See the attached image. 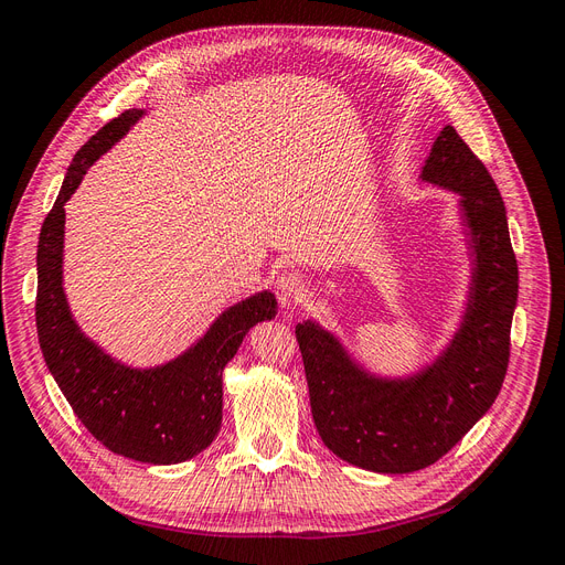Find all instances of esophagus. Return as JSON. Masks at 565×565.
<instances>
[{
    "label": "esophagus",
    "mask_w": 565,
    "mask_h": 565,
    "mask_svg": "<svg viewBox=\"0 0 565 565\" xmlns=\"http://www.w3.org/2000/svg\"><path fill=\"white\" fill-rule=\"evenodd\" d=\"M276 297L282 309H297L306 299V282L295 270H285L276 280Z\"/></svg>",
    "instance_id": "34e87169"
}]
</instances>
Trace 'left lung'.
<instances>
[{
  "label": "left lung",
  "mask_w": 565,
  "mask_h": 565,
  "mask_svg": "<svg viewBox=\"0 0 565 565\" xmlns=\"http://www.w3.org/2000/svg\"><path fill=\"white\" fill-rule=\"evenodd\" d=\"M419 179L459 195L471 262L465 311L446 349L413 374L384 377L318 320L295 330L322 443L339 459L377 473L434 465L488 413L507 374L519 299L502 195L455 127L436 136Z\"/></svg>",
  "instance_id": "1"
}]
</instances>
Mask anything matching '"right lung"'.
<instances>
[{
	"label": "right lung",
	"mask_w": 565,
	"mask_h": 565,
	"mask_svg": "<svg viewBox=\"0 0 565 565\" xmlns=\"http://www.w3.org/2000/svg\"><path fill=\"white\" fill-rule=\"evenodd\" d=\"M143 115L131 108L115 117L67 167L40 233L35 316L44 363L89 434L115 455L146 465H179L216 438L224 367L256 322L276 318L278 301L264 289L228 306L191 349L156 367L125 365L79 330L63 289V207L89 167Z\"/></svg>",
	"instance_id": "1"
}]
</instances>
